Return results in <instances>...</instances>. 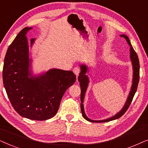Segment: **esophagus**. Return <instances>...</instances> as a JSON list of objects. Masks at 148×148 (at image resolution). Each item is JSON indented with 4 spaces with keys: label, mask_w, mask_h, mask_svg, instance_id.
I'll return each mask as SVG.
<instances>
[{
    "label": "esophagus",
    "mask_w": 148,
    "mask_h": 148,
    "mask_svg": "<svg viewBox=\"0 0 148 148\" xmlns=\"http://www.w3.org/2000/svg\"><path fill=\"white\" fill-rule=\"evenodd\" d=\"M73 72H74V73L76 75V76H77L79 73H80V68L78 67V66H76V67H75L73 69Z\"/></svg>",
    "instance_id": "34e87169"
}]
</instances>
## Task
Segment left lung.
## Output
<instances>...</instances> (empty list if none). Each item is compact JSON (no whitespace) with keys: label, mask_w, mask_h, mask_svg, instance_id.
<instances>
[{"label":"left lung","mask_w":148,"mask_h":148,"mask_svg":"<svg viewBox=\"0 0 148 148\" xmlns=\"http://www.w3.org/2000/svg\"><path fill=\"white\" fill-rule=\"evenodd\" d=\"M121 37L124 38L129 46H130V59L132 63L133 66V82H132V86H131V88L129 92V94L128 97H127V101L125 102L124 106L123 107V108L119 111V112L110 118L104 119V120H101V121H94L92 120V119H89L88 116H86V113L84 111V100L85 97V94H86L87 88L88 87L89 84V78L87 76L86 73L88 71V66L86 64H81L80 68H81V72L79 73V75L78 77V81L79 82V85L81 87V110H82V115L84 116V118L86 120L90 121V122L92 123H104V122H108V121L115 120L120 118L121 116H122L123 114H125V112L127 110V109L130 106L131 102H132L133 96L135 94L137 91V86H138V83L139 80V61L138 56L135 51L133 49L132 45H131L130 40H129V38L127 37L125 34H122L120 36Z\"/></svg>","instance_id":"obj_1"}]
</instances>
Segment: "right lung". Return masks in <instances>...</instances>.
Here are the masks:
<instances>
[{"label": "right lung", "mask_w": 148, "mask_h": 148, "mask_svg": "<svg viewBox=\"0 0 148 148\" xmlns=\"http://www.w3.org/2000/svg\"><path fill=\"white\" fill-rule=\"evenodd\" d=\"M23 28L8 48L3 71V84L12 106L21 116L44 121L55 116L66 90L75 82L71 71L51 69L34 75L31 70L26 34ZM35 38L30 40L32 48Z\"/></svg>", "instance_id": "obj_1"}]
</instances>
